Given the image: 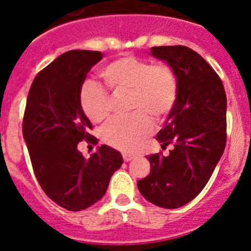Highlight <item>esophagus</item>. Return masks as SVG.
<instances>
[{"label": "esophagus", "instance_id": "34e87169", "mask_svg": "<svg viewBox=\"0 0 251 251\" xmlns=\"http://www.w3.org/2000/svg\"><path fill=\"white\" fill-rule=\"evenodd\" d=\"M123 159L124 162H129L133 159V156L132 154H128V153H123Z\"/></svg>", "mask_w": 251, "mask_h": 251}]
</instances>
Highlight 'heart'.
<instances>
[{
	"mask_svg": "<svg viewBox=\"0 0 251 251\" xmlns=\"http://www.w3.org/2000/svg\"><path fill=\"white\" fill-rule=\"evenodd\" d=\"M100 76L113 93H129L127 118H115L101 130L106 145L133 152L153 130V122L165 119L177 100L178 84L174 70L165 64H153L134 56H124L104 66ZM79 104L92 123H100L109 114V94L86 81L79 90Z\"/></svg>",
	"mask_w": 251,
	"mask_h": 251,
	"instance_id": "1",
	"label": "heart"
}]
</instances>
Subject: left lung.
Instances as JSON below:
<instances>
[{"instance_id":"8db88e82","label":"left lung","mask_w":251,"mask_h":251,"mask_svg":"<svg viewBox=\"0 0 251 251\" xmlns=\"http://www.w3.org/2000/svg\"><path fill=\"white\" fill-rule=\"evenodd\" d=\"M151 55L168 64L177 77L178 94L156 139L175 148L167 157L147 156L151 172L139 179L146 200L177 208L202 191L226 145V94L210 64L187 46H156Z\"/></svg>"}]
</instances>
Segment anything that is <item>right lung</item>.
I'll list each match as a JSON object with an SVG mask.
<instances>
[{"label":"right lung","instance_id":"add662e5","mask_svg":"<svg viewBox=\"0 0 251 251\" xmlns=\"http://www.w3.org/2000/svg\"><path fill=\"white\" fill-rule=\"evenodd\" d=\"M101 57L100 51L64 52L36 75L26 100L22 134L35 176L48 197L69 211L98 202L123 163L121 153L109 146L101 145L88 159L77 151L84 139L97 143L79 90Z\"/></svg>","mask_w":251,"mask_h":251}]
</instances>
